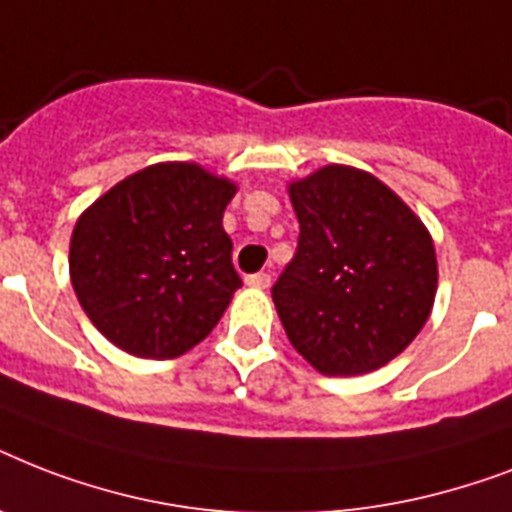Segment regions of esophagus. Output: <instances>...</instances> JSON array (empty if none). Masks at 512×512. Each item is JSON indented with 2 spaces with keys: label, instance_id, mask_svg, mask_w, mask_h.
Returning <instances> with one entry per match:
<instances>
[{
  "label": "esophagus",
  "instance_id": "34e87169",
  "mask_svg": "<svg viewBox=\"0 0 512 512\" xmlns=\"http://www.w3.org/2000/svg\"><path fill=\"white\" fill-rule=\"evenodd\" d=\"M247 284L257 289H268L271 287V273H252V276H247Z\"/></svg>",
  "mask_w": 512,
  "mask_h": 512
}]
</instances>
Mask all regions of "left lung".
<instances>
[{
  "mask_svg": "<svg viewBox=\"0 0 512 512\" xmlns=\"http://www.w3.org/2000/svg\"><path fill=\"white\" fill-rule=\"evenodd\" d=\"M295 257L271 295L289 342L321 374L380 369L417 337L438 271L430 233L369 172L324 167L289 185Z\"/></svg>",
  "mask_w": 512,
  "mask_h": 512,
  "instance_id": "left-lung-1",
  "label": "left lung"
}]
</instances>
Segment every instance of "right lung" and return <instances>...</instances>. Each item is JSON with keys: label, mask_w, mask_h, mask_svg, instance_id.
<instances>
[{"label": "right lung", "mask_w": 512, "mask_h": 512, "mask_svg": "<svg viewBox=\"0 0 512 512\" xmlns=\"http://www.w3.org/2000/svg\"><path fill=\"white\" fill-rule=\"evenodd\" d=\"M236 185L196 164L135 172L71 236V284L95 327L140 358H177L215 329L241 279L223 212Z\"/></svg>", "instance_id": "right-lung-1"}]
</instances>
